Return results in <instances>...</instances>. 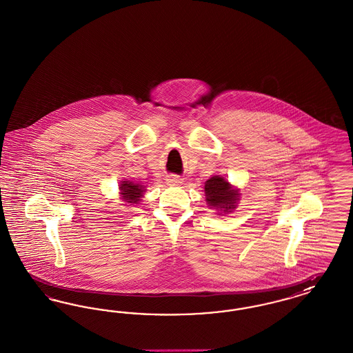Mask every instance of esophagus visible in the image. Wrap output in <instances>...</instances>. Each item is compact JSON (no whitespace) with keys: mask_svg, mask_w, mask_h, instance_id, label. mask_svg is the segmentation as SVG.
Returning a JSON list of instances; mask_svg holds the SVG:
<instances>
[{"mask_svg":"<svg viewBox=\"0 0 353 353\" xmlns=\"http://www.w3.org/2000/svg\"><path fill=\"white\" fill-rule=\"evenodd\" d=\"M168 183L170 185H180L183 184V179L180 177V176H176V174H172V176H169Z\"/></svg>","mask_w":353,"mask_h":353,"instance_id":"1","label":"esophagus"}]
</instances>
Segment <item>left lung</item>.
I'll list each match as a JSON object with an SVG mask.
<instances>
[{"mask_svg": "<svg viewBox=\"0 0 353 353\" xmlns=\"http://www.w3.org/2000/svg\"><path fill=\"white\" fill-rule=\"evenodd\" d=\"M205 196L212 208L221 209L223 212H233L236 201L239 200V193L235 189H232L228 180L219 176H214L206 181Z\"/></svg>", "mask_w": 353, "mask_h": 353, "instance_id": "8db88e82", "label": "left lung"}]
</instances>
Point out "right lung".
Wrapping results in <instances>:
<instances>
[{
  "label": "right lung",
  "mask_w": 353,
  "mask_h": 353,
  "mask_svg": "<svg viewBox=\"0 0 353 353\" xmlns=\"http://www.w3.org/2000/svg\"><path fill=\"white\" fill-rule=\"evenodd\" d=\"M144 188L141 185L134 184L131 181H124L120 185V193L124 199V201L130 203H139L143 196Z\"/></svg>",
  "instance_id": "obj_1"
}]
</instances>
